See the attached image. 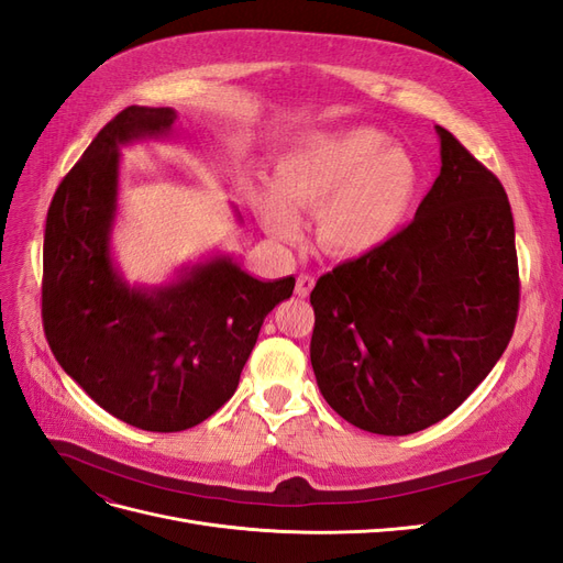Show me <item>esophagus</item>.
<instances>
[{
	"label": "esophagus",
	"mask_w": 563,
	"mask_h": 563,
	"mask_svg": "<svg viewBox=\"0 0 563 563\" xmlns=\"http://www.w3.org/2000/svg\"><path fill=\"white\" fill-rule=\"evenodd\" d=\"M312 288H314V277L312 275H300L298 282H296V296L308 298Z\"/></svg>",
	"instance_id": "obj_1"
}]
</instances>
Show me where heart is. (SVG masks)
<instances>
[{
    "instance_id": "b5f03b06",
    "label": "heart",
    "mask_w": 563,
    "mask_h": 563,
    "mask_svg": "<svg viewBox=\"0 0 563 563\" xmlns=\"http://www.w3.org/2000/svg\"><path fill=\"white\" fill-rule=\"evenodd\" d=\"M418 183L411 152L356 126L296 141L279 157L272 187L255 185L251 201L272 240L294 242L298 213L317 211L319 246L338 258H362L401 230Z\"/></svg>"
}]
</instances>
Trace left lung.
I'll list each match as a JSON object with an SVG mask.
<instances>
[{
  "instance_id": "obj_1",
  "label": "left lung",
  "mask_w": 563,
  "mask_h": 563,
  "mask_svg": "<svg viewBox=\"0 0 563 563\" xmlns=\"http://www.w3.org/2000/svg\"><path fill=\"white\" fill-rule=\"evenodd\" d=\"M441 172L416 218L319 277L310 360L354 428L404 437L444 420L503 356L519 312L505 187L437 126Z\"/></svg>"
}]
</instances>
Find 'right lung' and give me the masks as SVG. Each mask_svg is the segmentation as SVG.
Returning a JSON list of instances; mask_svg holds the SVG:
<instances>
[{
	"label": "right lung",
	"instance_id": "1",
	"mask_svg": "<svg viewBox=\"0 0 563 563\" xmlns=\"http://www.w3.org/2000/svg\"><path fill=\"white\" fill-rule=\"evenodd\" d=\"M176 110L131 106L63 178L46 216L42 321L63 371L108 413L147 432L213 416L240 385L265 317L296 279L261 282L230 255L131 286L112 261L119 150L172 139Z\"/></svg>",
	"mask_w": 563,
	"mask_h": 563
}]
</instances>
